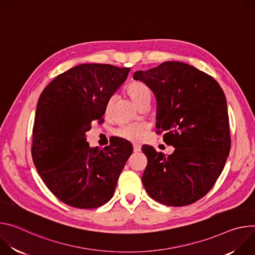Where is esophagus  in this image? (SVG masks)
I'll return each mask as SVG.
<instances>
[{
  "label": "esophagus",
  "instance_id": "1",
  "mask_svg": "<svg viewBox=\"0 0 255 255\" xmlns=\"http://www.w3.org/2000/svg\"><path fill=\"white\" fill-rule=\"evenodd\" d=\"M133 152H134V153L140 152V146H138V145H133Z\"/></svg>",
  "mask_w": 255,
  "mask_h": 255
}]
</instances>
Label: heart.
<instances>
[{
    "mask_svg": "<svg viewBox=\"0 0 255 255\" xmlns=\"http://www.w3.org/2000/svg\"><path fill=\"white\" fill-rule=\"evenodd\" d=\"M127 92L130 98L139 106L145 102H150L153 92L149 85L145 82L134 80L131 81L127 87ZM113 104V98H109L106 103V112H108ZM147 127L144 124H127L123 125L115 130V134L129 142L138 143L145 136Z\"/></svg>",
    "mask_w": 255,
    "mask_h": 255,
    "instance_id": "1",
    "label": "heart"
}]
</instances>
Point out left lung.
<instances>
[{"instance_id": "left-lung-1", "label": "left lung", "mask_w": 255, "mask_h": 255, "mask_svg": "<svg viewBox=\"0 0 255 255\" xmlns=\"http://www.w3.org/2000/svg\"><path fill=\"white\" fill-rule=\"evenodd\" d=\"M151 87L158 101L156 131L175 148L166 156L144 145L148 164L144 187L156 202L183 207L195 203L214 186L227 161L231 135L227 102L210 75L180 62L133 74Z\"/></svg>"}]
</instances>
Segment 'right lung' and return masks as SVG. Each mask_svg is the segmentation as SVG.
I'll return each mask as SVG.
<instances>
[{"label":"right lung","mask_w":255,"mask_h":255,"mask_svg":"<svg viewBox=\"0 0 255 255\" xmlns=\"http://www.w3.org/2000/svg\"><path fill=\"white\" fill-rule=\"evenodd\" d=\"M129 68L82 64L53 79L42 91L32 129L36 170L60 201L78 209H95L115 193L132 146L116 138L99 150L86 132L103 122L106 103L126 81Z\"/></svg>","instance_id":"right-lung-1"}]
</instances>
